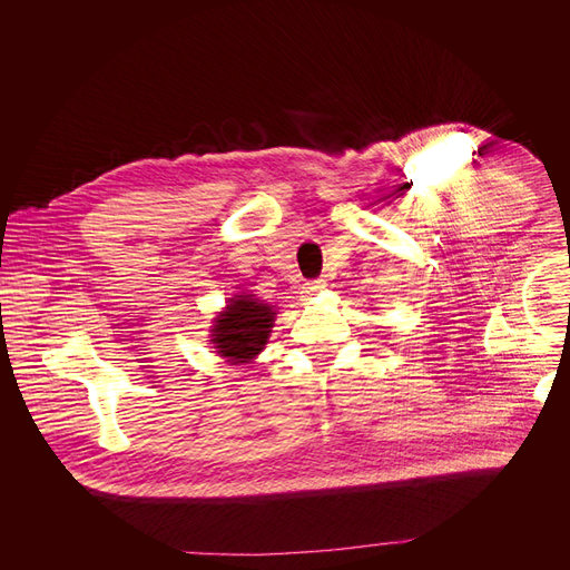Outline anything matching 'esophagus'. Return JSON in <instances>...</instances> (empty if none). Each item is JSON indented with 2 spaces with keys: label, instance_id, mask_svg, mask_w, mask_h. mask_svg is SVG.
Segmentation results:
<instances>
[{
  "label": "esophagus",
  "instance_id": "obj_1",
  "mask_svg": "<svg viewBox=\"0 0 570 570\" xmlns=\"http://www.w3.org/2000/svg\"><path fill=\"white\" fill-rule=\"evenodd\" d=\"M321 288H325V279H312V282H307V284L303 286V293L309 297V295L318 293Z\"/></svg>",
  "mask_w": 570,
  "mask_h": 570
}]
</instances>
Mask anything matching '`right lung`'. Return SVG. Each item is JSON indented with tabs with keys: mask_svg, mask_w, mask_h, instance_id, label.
Instances as JSON below:
<instances>
[{
	"mask_svg": "<svg viewBox=\"0 0 570 570\" xmlns=\"http://www.w3.org/2000/svg\"><path fill=\"white\" fill-rule=\"evenodd\" d=\"M273 321V307L249 295H235L226 312L215 321L213 344H217L219 355L228 357L233 365L249 363L265 346Z\"/></svg>",
	"mask_w": 570,
	"mask_h": 570,
	"instance_id": "1",
	"label": "right lung"
}]
</instances>
